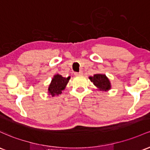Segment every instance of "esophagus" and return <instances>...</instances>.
Returning <instances> with one entry per match:
<instances>
[{
	"mask_svg": "<svg viewBox=\"0 0 150 150\" xmlns=\"http://www.w3.org/2000/svg\"><path fill=\"white\" fill-rule=\"evenodd\" d=\"M74 75H75V76H79V75H83V72L82 71H80L79 72H75V74Z\"/></svg>",
	"mask_w": 150,
	"mask_h": 150,
	"instance_id": "34e87169",
	"label": "esophagus"
}]
</instances>
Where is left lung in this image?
Masks as SVG:
<instances>
[{
  "label": "left lung",
  "mask_w": 150,
  "mask_h": 150,
  "mask_svg": "<svg viewBox=\"0 0 150 150\" xmlns=\"http://www.w3.org/2000/svg\"><path fill=\"white\" fill-rule=\"evenodd\" d=\"M89 79L100 91L107 92L111 89V83L109 78L105 74H95L93 76H90Z\"/></svg>",
  "instance_id": "8db88e82"
}]
</instances>
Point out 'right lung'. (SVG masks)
Listing matches in <instances>:
<instances>
[{
	"label": "right lung",
	"mask_w": 150,
	"mask_h": 150,
	"mask_svg": "<svg viewBox=\"0 0 150 150\" xmlns=\"http://www.w3.org/2000/svg\"><path fill=\"white\" fill-rule=\"evenodd\" d=\"M70 79V77L64 78L59 74L54 75L47 90L48 95L52 97L58 96L59 95H60L62 90L65 89Z\"/></svg>",
	"instance_id": "add662e5"
}]
</instances>
